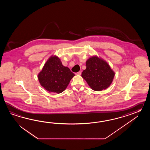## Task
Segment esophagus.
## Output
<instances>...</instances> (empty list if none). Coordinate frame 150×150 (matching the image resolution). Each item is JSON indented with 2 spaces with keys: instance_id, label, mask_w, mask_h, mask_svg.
<instances>
[{
  "instance_id": "obj_1",
  "label": "esophagus",
  "mask_w": 150,
  "mask_h": 150,
  "mask_svg": "<svg viewBox=\"0 0 150 150\" xmlns=\"http://www.w3.org/2000/svg\"><path fill=\"white\" fill-rule=\"evenodd\" d=\"M81 74V72H80V71H79V72H76V75H80V74Z\"/></svg>"
}]
</instances>
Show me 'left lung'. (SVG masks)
<instances>
[{"label": "left lung", "mask_w": 150, "mask_h": 150, "mask_svg": "<svg viewBox=\"0 0 150 150\" xmlns=\"http://www.w3.org/2000/svg\"><path fill=\"white\" fill-rule=\"evenodd\" d=\"M86 65L81 76L92 89L100 91L110 85L115 73L105 61L93 56L86 61Z\"/></svg>", "instance_id": "left-lung-1"}]
</instances>
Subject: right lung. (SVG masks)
Listing matches in <instances>:
<instances>
[{"label": "right lung", "instance_id": "right-lung-1", "mask_svg": "<svg viewBox=\"0 0 150 150\" xmlns=\"http://www.w3.org/2000/svg\"><path fill=\"white\" fill-rule=\"evenodd\" d=\"M74 74L69 67L62 65L57 56H51L45 64L38 75L39 82L50 92L61 93L68 86Z\"/></svg>", "mask_w": 150, "mask_h": 150}]
</instances>
